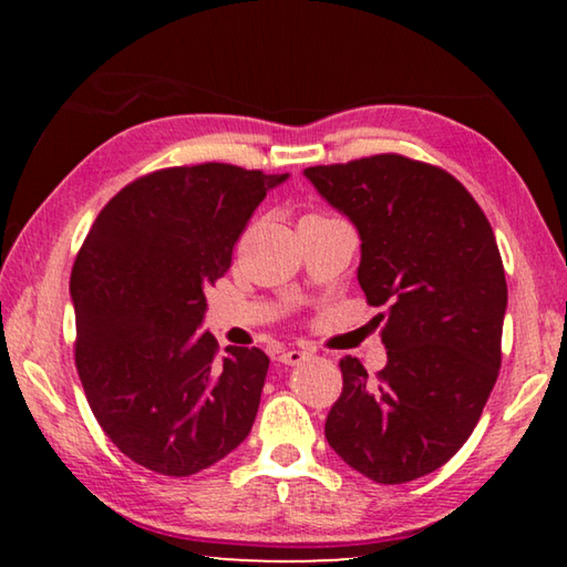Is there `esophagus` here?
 <instances>
[{
  "label": "esophagus",
  "instance_id": "esophagus-1",
  "mask_svg": "<svg viewBox=\"0 0 567 567\" xmlns=\"http://www.w3.org/2000/svg\"><path fill=\"white\" fill-rule=\"evenodd\" d=\"M312 352H307V350H285L282 354H280V362L282 364H302L307 358H310Z\"/></svg>",
  "mask_w": 567,
  "mask_h": 567
}]
</instances>
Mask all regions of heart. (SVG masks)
Masks as SVG:
<instances>
[{"label": "heart", "instance_id": "b5f03b06", "mask_svg": "<svg viewBox=\"0 0 567 567\" xmlns=\"http://www.w3.org/2000/svg\"><path fill=\"white\" fill-rule=\"evenodd\" d=\"M305 217H328V215H318V213H312V215H305Z\"/></svg>", "mask_w": 567, "mask_h": 567}]
</instances>
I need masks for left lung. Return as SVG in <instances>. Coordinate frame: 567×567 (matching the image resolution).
<instances>
[{"instance_id":"obj_1","label":"left lung","mask_w":567,"mask_h":567,"mask_svg":"<svg viewBox=\"0 0 567 567\" xmlns=\"http://www.w3.org/2000/svg\"><path fill=\"white\" fill-rule=\"evenodd\" d=\"M362 239L358 282L388 364L342 358L324 437L352 470L400 485L445 465L473 433L501 372L507 305L493 227L437 165L388 152L305 169Z\"/></svg>"}]
</instances>
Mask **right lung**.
Returning <instances> with one entry per match:
<instances>
[{
  "label": "right lung",
  "mask_w": 567,
  "mask_h": 567,
  "mask_svg": "<svg viewBox=\"0 0 567 567\" xmlns=\"http://www.w3.org/2000/svg\"><path fill=\"white\" fill-rule=\"evenodd\" d=\"M287 175L225 162L165 167L130 182L94 219L70 292L84 395L120 453L187 477L252 430L270 358L199 330L205 292L267 189Z\"/></svg>",
  "instance_id": "obj_1"
}]
</instances>
